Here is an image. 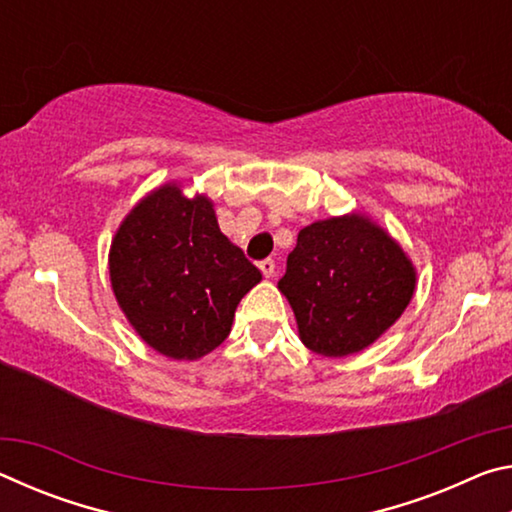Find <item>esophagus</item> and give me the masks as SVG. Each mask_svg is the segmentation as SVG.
I'll list each match as a JSON object with an SVG mask.
<instances>
[{"instance_id": "obj_1", "label": "esophagus", "mask_w": 512, "mask_h": 512, "mask_svg": "<svg viewBox=\"0 0 512 512\" xmlns=\"http://www.w3.org/2000/svg\"><path fill=\"white\" fill-rule=\"evenodd\" d=\"M259 271L264 273V277H273L275 275V262H273V259H264V262H259Z\"/></svg>"}]
</instances>
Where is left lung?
<instances>
[{"mask_svg":"<svg viewBox=\"0 0 512 512\" xmlns=\"http://www.w3.org/2000/svg\"><path fill=\"white\" fill-rule=\"evenodd\" d=\"M300 341L323 357L375 343L409 305L415 268L400 244L363 214L332 216L298 232L277 282Z\"/></svg>","mask_w":512,"mask_h":512,"instance_id":"left-lung-1","label":"left lung"}]
</instances>
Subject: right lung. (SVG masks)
<instances>
[{
	"instance_id": "add662e5",
	"label": "right lung",
	"mask_w": 512,
	"mask_h": 512,
	"mask_svg": "<svg viewBox=\"0 0 512 512\" xmlns=\"http://www.w3.org/2000/svg\"><path fill=\"white\" fill-rule=\"evenodd\" d=\"M108 264L128 323L178 361L219 348L241 298L262 280L219 230L210 198H187L176 183L144 196L121 221Z\"/></svg>"
}]
</instances>
